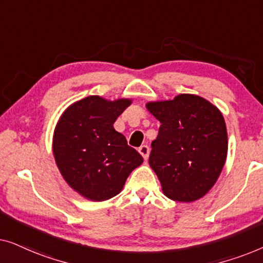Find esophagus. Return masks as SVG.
Listing matches in <instances>:
<instances>
[{"label":"esophagus","mask_w":263,"mask_h":263,"mask_svg":"<svg viewBox=\"0 0 263 263\" xmlns=\"http://www.w3.org/2000/svg\"><path fill=\"white\" fill-rule=\"evenodd\" d=\"M139 152L143 157V159L147 160V158H148V154H149V147L147 146V145H142L139 148Z\"/></svg>","instance_id":"esophagus-1"}]
</instances>
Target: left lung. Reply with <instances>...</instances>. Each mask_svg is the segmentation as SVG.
Instances as JSON below:
<instances>
[{
	"label": "left lung",
	"instance_id": "1",
	"mask_svg": "<svg viewBox=\"0 0 263 263\" xmlns=\"http://www.w3.org/2000/svg\"><path fill=\"white\" fill-rule=\"evenodd\" d=\"M160 122L148 163L168 199L192 202L208 193L228 154L224 117L213 104L194 95L147 104Z\"/></svg>",
	"mask_w": 263,
	"mask_h": 263
}]
</instances>
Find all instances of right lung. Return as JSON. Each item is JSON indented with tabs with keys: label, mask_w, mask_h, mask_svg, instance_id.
<instances>
[{
	"label": "right lung",
	"mask_w": 263,
	"mask_h": 263,
	"mask_svg": "<svg viewBox=\"0 0 263 263\" xmlns=\"http://www.w3.org/2000/svg\"><path fill=\"white\" fill-rule=\"evenodd\" d=\"M132 100L89 96L64 111L53 134V156L66 182L93 201L109 200L123 188L143 158L114 129Z\"/></svg>",
	"instance_id": "1"
}]
</instances>
